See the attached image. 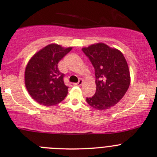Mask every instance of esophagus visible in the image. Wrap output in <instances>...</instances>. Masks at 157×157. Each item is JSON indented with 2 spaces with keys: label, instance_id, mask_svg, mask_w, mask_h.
Listing matches in <instances>:
<instances>
[{
  "label": "esophagus",
  "instance_id": "obj_1",
  "mask_svg": "<svg viewBox=\"0 0 157 157\" xmlns=\"http://www.w3.org/2000/svg\"><path fill=\"white\" fill-rule=\"evenodd\" d=\"M82 82H83V81H82V79H80V80H79V81H78V82L74 83V86H81V85L82 84Z\"/></svg>",
  "mask_w": 157,
  "mask_h": 157
}]
</instances>
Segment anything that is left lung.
Segmentation results:
<instances>
[{
	"mask_svg": "<svg viewBox=\"0 0 157 157\" xmlns=\"http://www.w3.org/2000/svg\"><path fill=\"white\" fill-rule=\"evenodd\" d=\"M91 61L95 73L94 95L86 97L90 106L97 110L110 109L123 97L130 85V72L121 52L104 44L82 48Z\"/></svg>",
	"mask_w": 157,
	"mask_h": 157,
	"instance_id": "1",
	"label": "left lung"
}]
</instances>
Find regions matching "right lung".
<instances>
[{"mask_svg": "<svg viewBox=\"0 0 157 157\" xmlns=\"http://www.w3.org/2000/svg\"><path fill=\"white\" fill-rule=\"evenodd\" d=\"M50 44L35 54L27 64L25 84L28 92L41 105L52 106L64 100L68 87L64 83V74L58 63L71 50Z\"/></svg>", "mask_w": 157, "mask_h": 157, "instance_id": "1", "label": "right lung"}]
</instances>
